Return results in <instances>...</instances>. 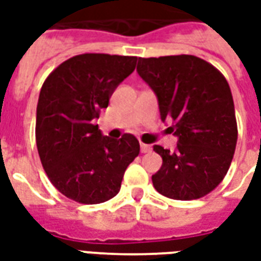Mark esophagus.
Segmentation results:
<instances>
[{"label": "esophagus", "mask_w": 261, "mask_h": 261, "mask_svg": "<svg viewBox=\"0 0 261 261\" xmlns=\"http://www.w3.org/2000/svg\"><path fill=\"white\" fill-rule=\"evenodd\" d=\"M151 149H152V148L149 147V145H147V144H141V152L142 153L151 152Z\"/></svg>", "instance_id": "obj_1"}]
</instances>
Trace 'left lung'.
Here are the masks:
<instances>
[{
    "mask_svg": "<svg viewBox=\"0 0 261 261\" xmlns=\"http://www.w3.org/2000/svg\"><path fill=\"white\" fill-rule=\"evenodd\" d=\"M137 72L177 137L175 151L153 145L162 156L153 187L173 200L201 198L222 181L235 153L238 125L228 82L214 65L189 54L140 57Z\"/></svg>",
    "mask_w": 261,
    "mask_h": 261,
    "instance_id": "left-lung-1",
    "label": "left lung"
}]
</instances>
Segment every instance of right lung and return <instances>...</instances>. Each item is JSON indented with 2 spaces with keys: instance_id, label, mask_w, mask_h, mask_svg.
Instances as JSON below:
<instances>
[{
  "instance_id": "add662e5",
  "label": "right lung",
  "mask_w": 261,
  "mask_h": 261,
  "mask_svg": "<svg viewBox=\"0 0 261 261\" xmlns=\"http://www.w3.org/2000/svg\"><path fill=\"white\" fill-rule=\"evenodd\" d=\"M137 57L86 53L60 64L39 95L36 145L53 186L81 204H99L120 192L127 166L138 156L133 134L103 136L95 120Z\"/></svg>"
}]
</instances>
